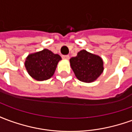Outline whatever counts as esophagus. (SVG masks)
<instances>
[{"instance_id":"34e87169","label":"esophagus","mask_w":132,"mask_h":132,"mask_svg":"<svg viewBox=\"0 0 132 132\" xmlns=\"http://www.w3.org/2000/svg\"><path fill=\"white\" fill-rule=\"evenodd\" d=\"M62 59H64V60H69V59H70V57H69V55H62Z\"/></svg>"}]
</instances>
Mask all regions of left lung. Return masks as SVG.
<instances>
[{
	"mask_svg": "<svg viewBox=\"0 0 132 132\" xmlns=\"http://www.w3.org/2000/svg\"><path fill=\"white\" fill-rule=\"evenodd\" d=\"M70 64L76 78L85 83L95 81L104 70L102 58L84 49L70 59Z\"/></svg>",
	"mask_w": 132,
	"mask_h": 132,
	"instance_id": "1",
	"label": "left lung"
}]
</instances>
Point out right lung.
I'll return each mask as SVG.
<instances>
[{"mask_svg": "<svg viewBox=\"0 0 132 132\" xmlns=\"http://www.w3.org/2000/svg\"><path fill=\"white\" fill-rule=\"evenodd\" d=\"M61 57L49 49L30 54L27 56L24 66L27 73L34 79L39 81L49 79L54 75Z\"/></svg>", "mask_w": 132, "mask_h": 132, "instance_id": "add662e5", "label": "right lung"}]
</instances>
